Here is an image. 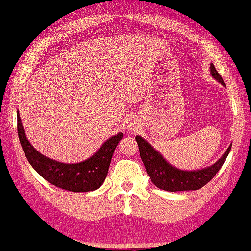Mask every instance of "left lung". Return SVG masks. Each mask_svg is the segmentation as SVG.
<instances>
[{
    "label": "left lung",
    "mask_w": 251,
    "mask_h": 251,
    "mask_svg": "<svg viewBox=\"0 0 251 251\" xmlns=\"http://www.w3.org/2000/svg\"><path fill=\"white\" fill-rule=\"evenodd\" d=\"M210 70L212 76L222 85H225L223 78L216 71L213 63L211 64ZM135 140L138 142L141 159L144 164L150 179L157 188L170 192L198 190V189L205 186L211 179H213L216 173L223 166L231 149L229 145L223 156L212 166L204 169L188 172V170H181L172 166L157 151L154 150L140 135H136Z\"/></svg>",
    "instance_id": "obj_1"
}]
</instances>
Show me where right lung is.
<instances>
[{
    "label": "right lung",
    "instance_id": "obj_1",
    "mask_svg": "<svg viewBox=\"0 0 251 251\" xmlns=\"http://www.w3.org/2000/svg\"><path fill=\"white\" fill-rule=\"evenodd\" d=\"M17 133L26 158L36 172L53 186L72 192L96 190L107 177L113 152L124 134L107 140L92 157L76 164H64L46 157L27 140L17 111Z\"/></svg>",
    "mask_w": 251,
    "mask_h": 251
}]
</instances>
